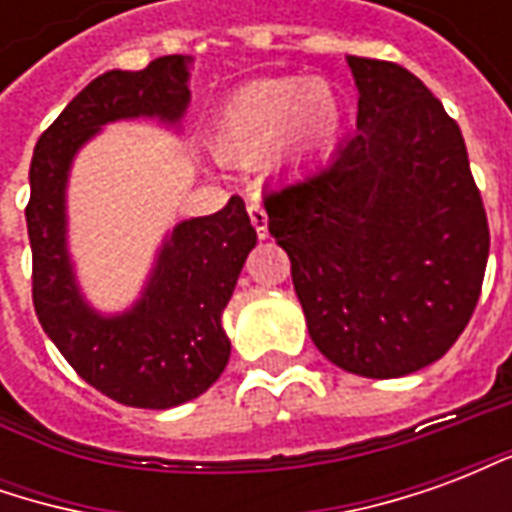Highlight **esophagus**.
Listing matches in <instances>:
<instances>
[{
    "label": "esophagus",
    "mask_w": 512,
    "mask_h": 512,
    "mask_svg": "<svg viewBox=\"0 0 512 512\" xmlns=\"http://www.w3.org/2000/svg\"><path fill=\"white\" fill-rule=\"evenodd\" d=\"M249 219L255 224L257 238H268V213L263 211L260 202H252V205H249Z\"/></svg>",
    "instance_id": "obj_1"
}]
</instances>
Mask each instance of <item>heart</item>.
I'll use <instances>...</instances> for the list:
<instances>
[{"instance_id": "1", "label": "heart", "mask_w": 512, "mask_h": 512, "mask_svg": "<svg viewBox=\"0 0 512 512\" xmlns=\"http://www.w3.org/2000/svg\"><path fill=\"white\" fill-rule=\"evenodd\" d=\"M343 101L326 79H263L238 90L213 123V153L249 164L274 150L279 164L312 161L343 131Z\"/></svg>"}]
</instances>
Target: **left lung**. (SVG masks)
I'll list each match as a JSON object with an SVG mask.
<instances>
[{
	"label": "left lung",
	"mask_w": 512,
	"mask_h": 512,
	"mask_svg": "<svg viewBox=\"0 0 512 512\" xmlns=\"http://www.w3.org/2000/svg\"><path fill=\"white\" fill-rule=\"evenodd\" d=\"M348 65L356 134L263 205L318 351L356 376L400 378L461 337L491 235L461 128L439 98L395 62Z\"/></svg>",
	"instance_id": "left-lung-1"
}]
</instances>
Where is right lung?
Returning <instances> with one entry per match:
<instances>
[{
	"label": "right lung",
	"instance_id": "add662e5",
	"mask_svg": "<svg viewBox=\"0 0 512 512\" xmlns=\"http://www.w3.org/2000/svg\"><path fill=\"white\" fill-rule=\"evenodd\" d=\"M189 60L169 54L142 71L93 79L40 134L29 167L27 233L40 326L87 384L134 408L180 406L222 376L230 359L222 312L257 233L241 197H230L219 213L175 224L139 301L120 315H101L73 274L65 189L73 156L106 123H180L191 98Z\"/></svg>",
	"mask_w": 512,
	"mask_h": 512
}]
</instances>
